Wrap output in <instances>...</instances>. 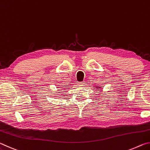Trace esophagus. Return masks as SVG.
<instances>
[{
  "mask_svg": "<svg viewBox=\"0 0 150 150\" xmlns=\"http://www.w3.org/2000/svg\"><path fill=\"white\" fill-rule=\"evenodd\" d=\"M78 84L81 85V86H83V85H85V82H84V81H82V82H79Z\"/></svg>",
  "mask_w": 150,
  "mask_h": 150,
  "instance_id": "esophagus-1",
  "label": "esophagus"
}]
</instances>
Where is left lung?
<instances>
[{
	"label": "left lung",
	"instance_id": "1",
	"mask_svg": "<svg viewBox=\"0 0 150 150\" xmlns=\"http://www.w3.org/2000/svg\"><path fill=\"white\" fill-rule=\"evenodd\" d=\"M99 87V88H100V87Z\"/></svg>",
	"mask_w": 150,
	"mask_h": 150
}]
</instances>
